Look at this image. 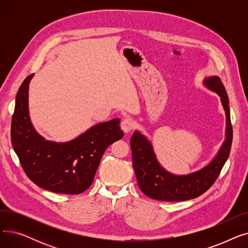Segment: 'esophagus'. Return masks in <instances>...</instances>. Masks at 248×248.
<instances>
[{
  "label": "esophagus",
  "mask_w": 248,
  "mask_h": 248,
  "mask_svg": "<svg viewBox=\"0 0 248 248\" xmlns=\"http://www.w3.org/2000/svg\"><path fill=\"white\" fill-rule=\"evenodd\" d=\"M121 127H122V129H123L124 133H129L133 129V127H134V124H133L132 120L124 119L122 121V123H121Z\"/></svg>",
  "instance_id": "esophagus-1"
}]
</instances>
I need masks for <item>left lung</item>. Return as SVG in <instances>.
Wrapping results in <instances>:
<instances>
[{
	"label": "left lung",
	"mask_w": 248,
	"mask_h": 248,
	"mask_svg": "<svg viewBox=\"0 0 248 248\" xmlns=\"http://www.w3.org/2000/svg\"><path fill=\"white\" fill-rule=\"evenodd\" d=\"M203 84L220 96L226 115L225 140L214 159L196 172L176 175L167 171L159 163L152 142L140 132L136 131L131 138L133 165L140 191L149 198L177 202L197 198L216 181L226 163L232 144L229 99L225 87L218 76L206 77Z\"/></svg>",
	"instance_id": "1"
}]
</instances>
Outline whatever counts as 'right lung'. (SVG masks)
<instances>
[{
  "label": "right lung",
  "mask_w": 248,
  "mask_h": 248,
  "mask_svg": "<svg viewBox=\"0 0 248 248\" xmlns=\"http://www.w3.org/2000/svg\"><path fill=\"white\" fill-rule=\"evenodd\" d=\"M21 84L12 117L11 140L23 170L45 190L77 195L93 184L103 153L124 137L120 119L94 124L77 138L64 142L48 140L34 128L29 114V84Z\"/></svg>",
  "instance_id": "1"
}]
</instances>
